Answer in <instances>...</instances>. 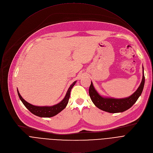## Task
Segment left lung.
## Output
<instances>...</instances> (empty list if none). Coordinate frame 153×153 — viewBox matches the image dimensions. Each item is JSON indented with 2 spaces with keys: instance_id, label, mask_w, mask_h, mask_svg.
<instances>
[{
  "instance_id": "left-lung-1",
  "label": "left lung",
  "mask_w": 153,
  "mask_h": 153,
  "mask_svg": "<svg viewBox=\"0 0 153 153\" xmlns=\"http://www.w3.org/2000/svg\"><path fill=\"white\" fill-rule=\"evenodd\" d=\"M142 68L143 77L140 86L131 96L126 98L114 99L103 97L97 92L91 82L89 88V94L93 103L100 110L110 113H122L128 110L136 103L142 93L145 84L143 67Z\"/></svg>"
}]
</instances>
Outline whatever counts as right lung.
<instances>
[{"label": "right lung", "instance_id": "obj_1", "mask_svg": "<svg viewBox=\"0 0 153 153\" xmlns=\"http://www.w3.org/2000/svg\"><path fill=\"white\" fill-rule=\"evenodd\" d=\"M76 82V81L74 82L70 85L67 92L66 95H65L64 99L60 102L51 106H38L33 105L29 103L28 102H27L26 100H25L22 98V97L20 96L18 90H17V93L22 102L23 103L25 106L31 113L40 117H51L57 115L67 106L70 99L71 90L73 87V86L75 85Z\"/></svg>", "mask_w": 153, "mask_h": 153}]
</instances>
